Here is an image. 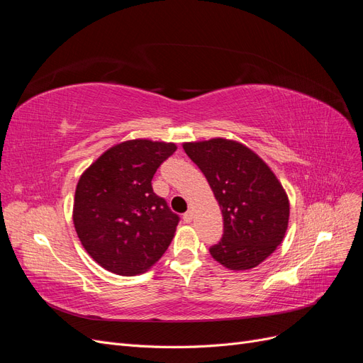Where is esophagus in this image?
Instances as JSON below:
<instances>
[{
    "instance_id": "34e87169",
    "label": "esophagus",
    "mask_w": 363,
    "mask_h": 363,
    "mask_svg": "<svg viewBox=\"0 0 363 363\" xmlns=\"http://www.w3.org/2000/svg\"><path fill=\"white\" fill-rule=\"evenodd\" d=\"M192 218H194V213L189 211V212H186V213L183 215V221H184L186 224H189V223L192 221Z\"/></svg>"
}]
</instances>
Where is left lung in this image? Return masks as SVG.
I'll return each instance as SVG.
<instances>
[{"mask_svg": "<svg viewBox=\"0 0 363 363\" xmlns=\"http://www.w3.org/2000/svg\"><path fill=\"white\" fill-rule=\"evenodd\" d=\"M184 152L201 169L224 219L223 239L208 248L225 268L257 267L281 244L289 201L280 182L256 152L235 140L189 142Z\"/></svg>", "mask_w": 363, "mask_h": 363, "instance_id": "left-lung-1", "label": "left lung"}]
</instances>
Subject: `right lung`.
<instances>
[{"label":"right lung","instance_id":"1","mask_svg":"<svg viewBox=\"0 0 363 363\" xmlns=\"http://www.w3.org/2000/svg\"><path fill=\"white\" fill-rule=\"evenodd\" d=\"M177 150L147 139L107 150L80 177L74 225L84 250L119 276L145 272L168 250L180 216L152 192L151 180Z\"/></svg>","mask_w":363,"mask_h":363}]
</instances>
